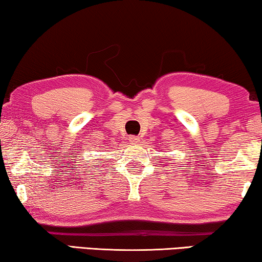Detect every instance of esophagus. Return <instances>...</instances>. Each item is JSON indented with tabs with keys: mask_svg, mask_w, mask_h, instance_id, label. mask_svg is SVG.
<instances>
[{
	"mask_svg": "<svg viewBox=\"0 0 262 262\" xmlns=\"http://www.w3.org/2000/svg\"><path fill=\"white\" fill-rule=\"evenodd\" d=\"M128 142H130V144H138L139 137H137V136H130L128 137Z\"/></svg>",
	"mask_w": 262,
	"mask_h": 262,
	"instance_id": "esophagus-1",
	"label": "esophagus"
}]
</instances>
